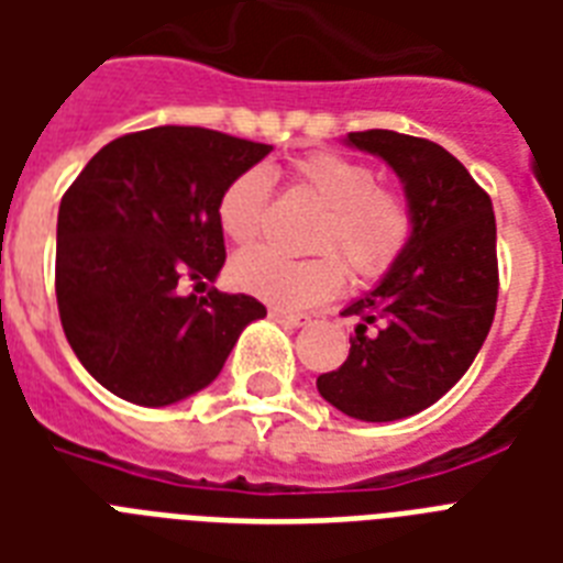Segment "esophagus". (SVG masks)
I'll use <instances>...</instances> for the list:
<instances>
[{
	"mask_svg": "<svg viewBox=\"0 0 563 563\" xmlns=\"http://www.w3.org/2000/svg\"><path fill=\"white\" fill-rule=\"evenodd\" d=\"M268 318L283 327H295V330H298V327H307V321H309L307 316H291V312H283V309H272V312H268Z\"/></svg>",
	"mask_w": 563,
	"mask_h": 563,
	"instance_id": "obj_1",
	"label": "esophagus"
}]
</instances>
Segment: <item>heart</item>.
<instances>
[{
    "instance_id": "obj_1",
    "label": "heart",
    "mask_w": 563,
    "mask_h": 563,
    "mask_svg": "<svg viewBox=\"0 0 563 563\" xmlns=\"http://www.w3.org/2000/svg\"><path fill=\"white\" fill-rule=\"evenodd\" d=\"M295 184L316 195L327 212L318 228V251H342L362 277L383 274L409 242L411 216L400 195L376 187L374 172L344 154L316 152L291 163ZM268 175L247 169L230 180L219 198V224L236 245L260 239L268 212ZM230 280L239 291L272 307L309 309L335 298L344 286V265L335 254L289 260L272 247H254L230 265Z\"/></svg>"
}]
</instances>
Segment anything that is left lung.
<instances>
[{
    "mask_svg": "<svg viewBox=\"0 0 563 563\" xmlns=\"http://www.w3.org/2000/svg\"><path fill=\"white\" fill-rule=\"evenodd\" d=\"M344 145L391 166L411 233L383 280L344 309L362 324L318 394L347 418L388 423L441 400L476 360L497 312V221L488 192L438 143L376 128Z\"/></svg>",
    "mask_w": 563,
    "mask_h": 563,
    "instance_id": "obj_1",
    "label": "left lung"
}]
</instances>
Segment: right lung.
I'll use <instances>...</instances> for the list:
<instances>
[{"instance_id": "right-lung-1", "label": "right lung", "mask_w": 563, "mask_h": 563, "mask_svg": "<svg viewBox=\"0 0 563 563\" xmlns=\"http://www.w3.org/2000/svg\"><path fill=\"white\" fill-rule=\"evenodd\" d=\"M272 152L207 128L161 125L92 157L57 210V312L75 356L110 394L161 409L221 374L265 307L207 289L224 265L219 198Z\"/></svg>"}]
</instances>
